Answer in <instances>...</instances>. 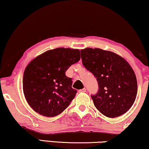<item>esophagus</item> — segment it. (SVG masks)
Listing matches in <instances>:
<instances>
[{
	"label": "esophagus",
	"instance_id": "34e87169",
	"mask_svg": "<svg viewBox=\"0 0 149 149\" xmlns=\"http://www.w3.org/2000/svg\"><path fill=\"white\" fill-rule=\"evenodd\" d=\"M85 91H86V89H85V88L81 89H80V90H79V93H85Z\"/></svg>",
	"mask_w": 149,
	"mask_h": 149
}]
</instances>
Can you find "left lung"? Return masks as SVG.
<instances>
[{
  "instance_id": "8db88e82",
  "label": "left lung",
  "mask_w": 149,
  "mask_h": 149,
  "mask_svg": "<svg viewBox=\"0 0 149 149\" xmlns=\"http://www.w3.org/2000/svg\"><path fill=\"white\" fill-rule=\"evenodd\" d=\"M82 63L98 83L97 94L91 95L95 107L106 117L125 113L135 101L138 85L135 72L123 58L99 48L81 50Z\"/></svg>"
}]
</instances>
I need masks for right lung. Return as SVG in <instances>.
<instances>
[{
	"instance_id": "add662e5",
	"label": "right lung",
	"mask_w": 149,
	"mask_h": 149,
	"mask_svg": "<svg viewBox=\"0 0 149 149\" xmlns=\"http://www.w3.org/2000/svg\"><path fill=\"white\" fill-rule=\"evenodd\" d=\"M80 51L56 48L42 53L26 67L23 91L30 107L45 117L60 115L74 98L72 79L66 76L71 65L80 60Z\"/></svg>"
}]
</instances>
